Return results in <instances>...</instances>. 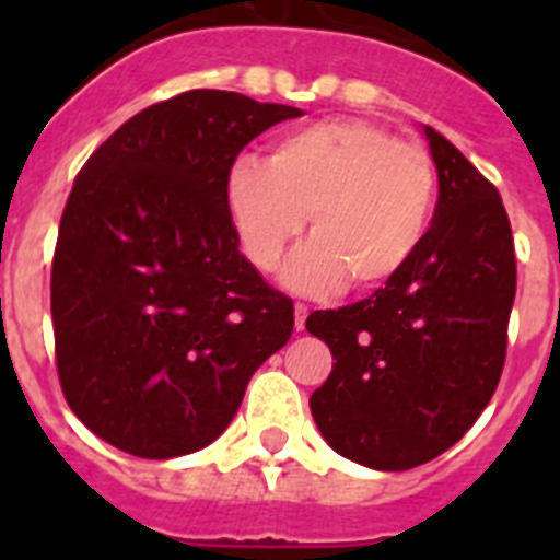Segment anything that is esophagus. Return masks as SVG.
<instances>
[{"label": "esophagus", "instance_id": "1", "mask_svg": "<svg viewBox=\"0 0 560 560\" xmlns=\"http://www.w3.org/2000/svg\"><path fill=\"white\" fill-rule=\"evenodd\" d=\"M305 316H308V308L303 303L294 305V328L303 330L305 328Z\"/></svg>", "mask_w": 560, "mask_h": 560}]
</instances>
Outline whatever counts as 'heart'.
<instances>
[{
  "mask_svg": "<svg viewBox=\"0 0 560 560\" xmlns=\"http://www.w3.org/2000/svg\"><path fill=\"white\" fill-rule=\"evenodd\" d=\"M438 179L429 153L368 120L291 131L269 160L237 156L224 205L246 260L271 271L311 219V235L280 271L294 294L373 291L409 269L429 235Z\"/></svg>",
  "mask_w": 560,
  "mask_h": 560,
  "instance_id": "obj_1",
  "label": "heart"
}]
</instances>
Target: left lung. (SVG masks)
Listing matches in <instances>:
<instances>
[{
	"instance_id": "1",
	"label": "left lung",
	"mask_w": 560,
	"mask_h": 560,
	"mask_svg": "<svg viewBox=\"0 0 560 560\" xmlns=\"http://www.w3.org/2000/svg\"><path fill=\"white\" fill-rule=\"evenodd\" d=\"M438 207L409 269L361 303L305 319L336 364L311 395L325 443L375 471L452 448L488 407L508 348L516 255L497 187L423 126Z\"/></svg>"
}]
</instances>
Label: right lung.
I'll return each instance as SVG.
<instances>
[{"label": "right lung", "mask_w": 560, "mask_h": 560, "mask_svg": "<svg viewBox=\"0 0 560 560\" xmlns=\"http://www.w3.org/2000/svg\"><path fill=\"white\" fill-rule=\"evenodd\" d=\"M303 108L192 89L133 114L78 173L52 260L69 409L120 452L210 446L294 328V303L241 255L224 176Z\"/></svg>", "instance_id": "obj_1"}]
</instances>
